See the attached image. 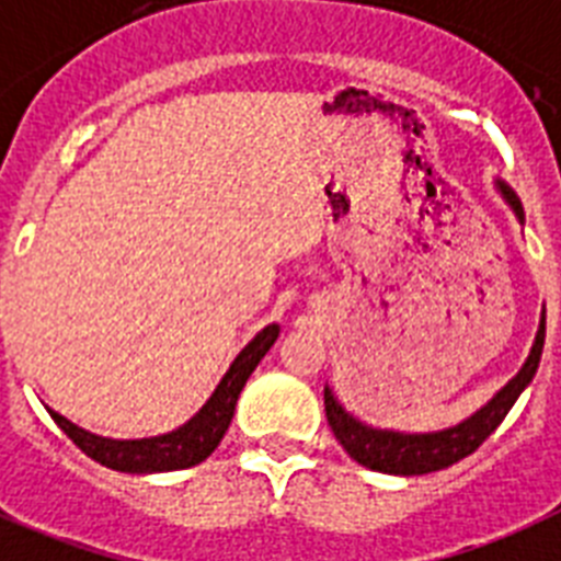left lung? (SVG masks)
<instances>
[{
	"mask_svg": "<svg viewBox=\"0 0 561 561\" xmlns=\"http://www.w3.org/2000/svg\"><path fill=\"white\" fill-rule=\"evenodd\" d=\"M496 191L502 193V199L511 205L522 225H525V210H522L519 196L511 187L496 179ZM542 345H545V313L536 331L534 347H530L528 359L519 368V374L513 376L511 382L502 390H496V397L488 404H482L477 413H470L462 419L459 425L442 427V431H427V433H402V431H388V427H374L365 425L362 419L347 413L342 408L333 390L324 385V416L331 425L333 436L339 445L347 450L351 459L362 465V468L379 470V473H390V477H422V473H433V470L450 468L459 459L470 456L482 445L507 416L513 402L522 397V390L528 388L530 379L536 376L539 359H542Z\"/></svg>",
	"mask_w": 561,
	"mask_h": 561,
	"instance_id": "left-lung-1",
	"label": "left lung"
}]
</instances>
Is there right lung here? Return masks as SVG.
<instances>
[{"label":"right lung","instance_id":"right-lung-1","mask_svg":"<svg viewBox=\"0 0 561 561\" xmlns=\"http://www.w3.org/2000/svg\"><path fill=\"white\" fill-rule=\"evenodd\" d=\"M279 336V324H267L248 345L239 351V356L230 362L228 374L219 379L210 399L202 404L199 411L187 419L185 425H179L176 431L162 433V436H148V439H107V436H96V433L84 431V427L73 425L62 413L50 411L54 422L68 433L73 445L82 454H88L93 462L105 465L111 470H122V473H168V470H185L193 465L205 462L216 450V445L222 442L225 431H228L233 411H237L239 393H242L248 376L256 370L267 351L273 347Z\"/></svg>","mask_w":561,"mask_h":561}]
</instances>
